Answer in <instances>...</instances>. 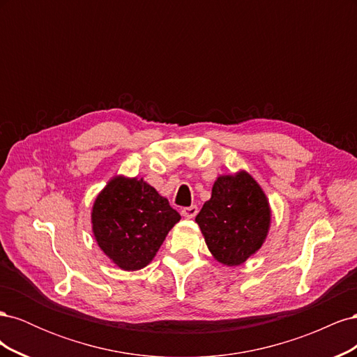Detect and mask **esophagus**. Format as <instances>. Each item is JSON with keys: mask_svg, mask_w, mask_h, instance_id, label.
I'll return each instance as SVG.
<instances>
[{"mask_svg": "<svg viewBox=\"0 0 357 357\" xmlns=\"http://www.w3.org/2000/svg\"><path fill=\"white\" fill-rule=\"evenodd\" d=\"M197 214H198L197 205H190V207L181 208V215H183V218H186V219H193Z\"/></svg>", "mask_w": 357, "mask_h": 357, "instance_id": "34e87169", "label": "esophagus"}]
</instances>
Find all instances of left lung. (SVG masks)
I'll return each mask as SVG.
<instances>
[{"instance_id":"obj_1","label":"left lung","mask_w":357,"mask_h":357,"mask_svg":"<svg viewBox=\"0 0 357 357\" xmlns=\"http://www.w3.org/2000/svg\"><path fill=\"white\" fill-rule=\"evenodd\" d=\"M197 223L211 255L223 265L236 266L262 247L271 222L264 190L245 171L220 176Z\"/></svg>"}]
</instances>
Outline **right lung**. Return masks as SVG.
Returning <instances> with one entry per match:
<instances>
[{
	"mask_svg": "<svg viewBox=\"0 0 357 357\" xmlns=\"http://www.w3.org/2000/svg\"><path fill=\"white\" fill-rule=\"evenodd\" d=\"M180 214L142 178L114 177L92 208V231L101 250L125 271L155 257Z\"/></svg>",
	"mask_w": 357,
	"mask_h": 357,
	"instance_id": "right-lung-1",
	"label": "right lung"
}]
</instances>
